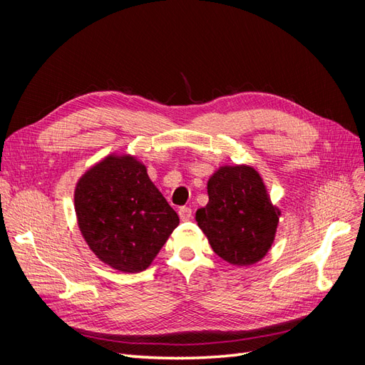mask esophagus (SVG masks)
I'll return each instance as SVG.
<instances>
[{"mask_svg": "<svg viewBox=\"0 0 365 365\" xmlns=\"http://www.w3.org/2000/svg\"><path fill=\"white\" fill-rule=\"evenodd\" d=\"M178 215H180V219L181 220H189L192 217V208L189 207H181L178 210Z\"/></svg>", "mask_w": 365, "mask_h": 365, "instance_id": "esophagus-1", "label": "esophagus"}]
</instances>
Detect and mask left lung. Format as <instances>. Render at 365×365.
I'll use <instances>...</instances> for the list:
<instances>
[{
	"mask_svg": "<svg viewBox=\"0 0 365 365\" xmlns=\"http://www.w3.org/2000/svg\"><path fill=\"white\" fill-rule=\"evenodd\" d=\"M208 202L196 222L217 256L235 267L260 262L277 233L280 208L260 173L248 164H224L207 181Z\"/></svg>",
	"mask_w": 365,
	"mask_h": 365,
	"instance_id": "1",
	"label": "left lung"
}]
</instances>
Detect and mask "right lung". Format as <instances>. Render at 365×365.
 Instances as JSON below:
<instances>
[{
    "instance_id": "right-lung-1",
    "label": "right lung",
    "mask_w": 365,
    "mask_h": 365,
    "mask_svg": "<svg viewBox=\"0 0 365 365\" xmlns=\"http://www.w3.org/2000/svg\"><path fill=\"white\" fill-rule=\"evenodd\" d=\"M74 210L96 257L120 272L150 267L180 217L148 175L145 163L113 152L76 182Z\"/></svg>"
}]
</instances>
